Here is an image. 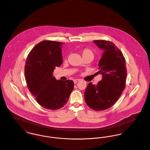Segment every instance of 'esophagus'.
<instances>
[{"label": "esophagus", "mask_w": 150, "mask_h": 150, "mask_svg": "<svg viewBox=\"0 0 150 150\" xmlns=\"http://www.w3.org/2000/svg\"><path fill=\"white\" fill-rule=\"evenodd\" d=\"M79 81H80V79H75V80H74V83L75 84H76L77 82H78Z\"/></svg>", "instance_id": "obj_1"}]
</instances>
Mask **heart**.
Listing matches in <instances>:
<instances>
[{
    "mask_svg": "<svg viewBox=\"0 0 150 150\" xmlns=\"http://www.w3.org/2000/svg\"><path fill=\"white\" fill-rule=\"evenodd\" d=\"M81 53L83 58L88 57V56H91L93 58V56H94L93 52L88 48H84L83 50H81Z\"/></svg>",
    "mask_w": 150,
    "mask_h": 150,
    "instance_id": "heart-1",
    "label": "heart"
}]
</instances>
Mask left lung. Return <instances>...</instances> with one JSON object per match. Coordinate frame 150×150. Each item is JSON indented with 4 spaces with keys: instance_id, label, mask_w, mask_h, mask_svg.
Listing matches in <instances>:
<instances>
[{
    "instance_id": "left-lung-1",
    "label": "left lung",
    "mask_w": 150,
    "mask_h": 150,
    "mask_svg": "<svg viewBox=\"0 0 150 150\" xmlns=\"http://www.w3.org/2000/svg\"><path fill=\"white\" fill-rule=\"evenodd\" d=\"M104 50L99 61L98 71L102 75L97 84L89 83L86 88V103L95 111H102L113 106L125 88L127 67L122 53L114 43L107 40H94Z\"/></svg>"
}]
</instances>
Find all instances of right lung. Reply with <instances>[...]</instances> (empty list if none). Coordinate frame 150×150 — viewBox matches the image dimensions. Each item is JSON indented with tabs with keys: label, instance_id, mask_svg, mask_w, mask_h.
Here are the masks:
<instances>
[{
	"label": "right lung",
	"instance_id": "obj_1",
	"mask_svg": "<svg viewBox=\"0 0 150 150\" xmlns=\"http://www.w3.org/2000/svg\"><path fill=\"white\" fill-rule=\"evenodd\" d=\"M63 44L50 40L38 43L29 53L25 66L30 92L40 106L51 110L64 106L74 86L72 80H56L53 76L56 67L62 64Z\"/></svg>",
	"mask_w": 150,
	"mask_h": 150
}]
</instances>
